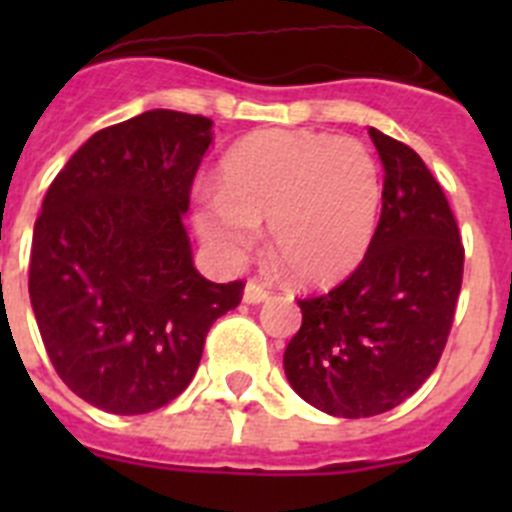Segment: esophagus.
<instances>
[{
	"mask_svg": "<svg viewBox=\"0 0 512 512\" xmlns=\"http://www.w3.org/2000/svg\"><path fill=\"white\" fill-rule=\"evenodd\" d=\"M269 300V289L264 287V284H259L256 279H251V282L246 284V289H243V302H248V305H259V302Z\"/></svg>",
	"mask_w": 512,
	"mask_h": 512,
	"instance_id": "1",
	"label": "esophagus"
}]
</instances>
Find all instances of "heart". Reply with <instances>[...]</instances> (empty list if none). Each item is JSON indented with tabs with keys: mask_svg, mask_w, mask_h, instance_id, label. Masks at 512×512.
Returning <instances> with one entry per match:
<instances>
[{
	"mask_svg": "<svg viewBox=\"0 0 512 512\" xmlns=\"http://www.w3.org/2000/svg\"><path fill=\"white\" fill-rule=\"evenodd\" d=\"M382 207L377 161L356 140L261 133L225 158L202 189L194 225L225 261H241L269 223V246L297 282L346 277L372 246Z\"/></svg>",
	"mask_w": 512,
	"mask_h": 512,
	"instance_id": "1",
	"label": "heart"
}]
</instances>
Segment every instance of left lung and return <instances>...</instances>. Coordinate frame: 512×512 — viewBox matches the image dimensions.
Segmentation results:
<instances>
[{"instance_id": "left-lung-1", "label": "left lung", "mask_w": 512, "mask_h": 512, "mask_svg": "<svg viewBox=\"0 0 512 512\" xmlns=\"http://www.w3.org/2000/svg\"><path fill=\"white\" fill-rule=\"evenodd\" d=\"M384 166L382 215L364 261L300 302L284 372L305 402L369 418L408 400L441 359L464 277L459 225L410 146L369 128Z\"/></svg>"}]
</instances>
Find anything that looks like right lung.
Instances as JSON below:
<instances>
[{
    "label": "right lung",
    "mask_w": 512,
    "mask_h": 512,
    "mask_svg": "<svg viewBox=\"0 0 512 512\" xmlns=\"http://www.w3.org/2000/svg\"><path fill=\"white\" fill-rule=\"evenodd\" d=\"M212 120L151 110L102 128L43 200L30 302L53 369L115 415L164 408L187 390L210 325L241 305L238 282L194 269L182 217Z\"/></svg>",
    "instance_id": "obj_1"
}]
</instances>
